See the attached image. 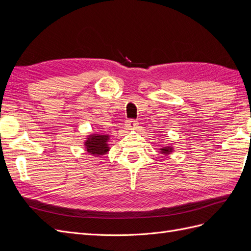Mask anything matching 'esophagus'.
<instances>
[{
  "mask_svg": "<svg viewBox=\"0 0 251 251\" xmlns=\"http://www.w3.org/2000/svg\"><path fill=\"white\" fill-rule=\"evenodd\" d=\"M126 125V126H127L128 128H136V126H137L138 124H137V121H136V120L130 119Z\"/></svg>",
  "mask_w": 251,
  "mask_h": 251,
  "instance_id": "1",
  "label": "esophagus"
}]
</instances>
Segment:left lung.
Instances as JSON below:
<instances>
[{
    "label": "left lung",
    "instance_id": "obj_1",
    "mask_svg": "<svg viewBox=\"0 0 251 251\" xmlns=\"http://www.w3.org/2000/svg\"><path fill=\"white\" fill-rule=\"evenodd\" d=\"M160 151H161V153L162 154H170V153H172L173 151V148H171V147H164V148H162V149H160Z\"/></svg>",
    "mask_w": 251,
    "mask_h": 251
}]
</instances>
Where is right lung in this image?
<instances>
[{"mask_svg":"<svg viewBox=\"0 0 251 251\" xmlns=\"http://www.w3.org/2000/svg\"><path fill=\"white\" fill-rule=\"evenodd\" d=\"M109 135H90L85 142V147L90 155L101 156L107 154L109 148Z\"/></svg>","mask_w":251,"mask_h":251,"instance_id":"obj_1","label":"right lung"}]
</instances>
